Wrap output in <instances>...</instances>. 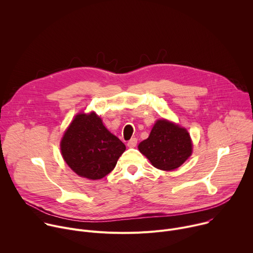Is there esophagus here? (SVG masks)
Wrapping results in <instances>:
<instances>
[{"instance_id":"1","label":"esophagus","mask_w":253,"mask_h":253,"mask_svg":"<svg viewBox=\"0 0 253 253\" xmlns=\"http://www.w3.org/2000/svg\"><path fill=\"white\" fill-rule=\"evenodd\" d=\"M136 145H137V139H136V138H131V139L128 141V143H127V146H128L129 148H134Z\"/></svg>"}]
</instances>
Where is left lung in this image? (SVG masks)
I'll use <instances>...</instances> for the list:
<instances>
[{
  "mask_svg": "<svg viewBox=\"0 0 253 253\" xmlns=\"http://www.w3.org/2000/svg\"><path fill=\"white\" fill-rule=\"evenodd\" d=\"M139 151L157 169L172 171L181 166L193 152V142L186 128L165 118L156 120Z\"/></svg>",
  "mask_w": 253,
  "mask_h": 253,
  "instance_id": "obj_1",
  "label": "left lung"
}]
</instances>
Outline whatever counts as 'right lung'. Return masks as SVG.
I'll use <instances>...</instances> for the list:
<instances>
[{
  "label": "right lung",
  "instance_id": "1",
  "mask_svg": "<svg viewBox=\"0 0 253 253\" xmlns=\"http://www.w3.org/2000/svg\"><path fill=\"white\" fill-rule=\"evenodd\" d=\"M60 149L71 170L80 177L98 180L115 168L126 146L105 127L95 111H82L64 131Z\"/></svg>",
  "mask_w": 253,
  "mask_h": 253
}]
</instances>
